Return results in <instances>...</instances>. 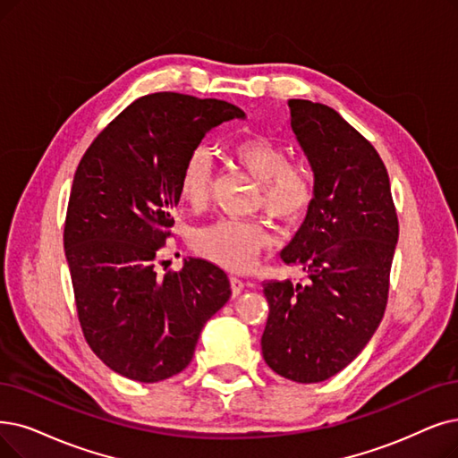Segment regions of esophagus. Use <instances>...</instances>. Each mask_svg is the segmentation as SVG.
Masks as SVG:
<instances>
[{
  "instance_id": "esophagus-1",
  "label": "esophagus",
  "mask_w": 458,
  "mask_h": 458,
  "mask_svg": "<svg viewBox=\"0 0 458 458\" xmlns=\"http://www.w3.org/2000/svg\"><path fill=\"white\" fill-rule=\"evenodd\" d=\"M229 282H231V295H233V297L241 295L242 289H244V282L239 280V278H231Z\"/></svg>"
}]
</instances>
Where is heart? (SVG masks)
I'll return each instance as SVG.
<instances>
[{
    "label": "heart",
    "instance_id": "b5f03b06",
    "mask_svg": "<svg viewBox=\"0 0 458 458\" xmlns=\"http://www.w3.org/2000/svg\"><path fill=\"white\" fill-rule=\"evenodd\" d=\"M233 157L259 182L263 207L285 224H295L306 216L314 200V184L308 173L289 165L282 144L268 137H246L231 144ZM212 186V159L207 150H193L178 178V195L191 208H203ZM270 244L268 231L259 224H242L234 219L195 231L193 248L203 258L231 272L253 268L261 250Z\"/></svg>",
    "mask_w": 458,
    "mask_h": 458
}]
</instances>
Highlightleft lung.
<instances>
[{"label":"left lung","mask_w":458,"mask_h":458,"mask_svg":"<svg viewBox=\"0 0 458 458\" xmlns=\"http://www.w3.org/2000/svg\"><path fill=\"white\" fill-rule=\"evenodd\" d=\"M289 125L314 173V200L282 251L308 284L267 282L261 336L268 367L297 383L344 370L370 342L386 312L398 219L386 165L335 108L289 101Z\"/></svg>","instance_id":"8db88e82"}]
</instances>
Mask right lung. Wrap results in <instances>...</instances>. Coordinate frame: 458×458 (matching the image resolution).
<instances>
[{"mask_svg":"<svg viewBox=\"0 0 458 458\" xmlns=\"http://www.w3.org/2000/svg\"><path fill=\"white\" fill-rule=\"evenodd\" d=\"M239 106L159 91L133 101L91 142L77 169L64 231L82 333L116 374L156 383L193 359L207 321L231 297L227 274L184 259L157 276L174 225L178 178L203 137Z\"/></svg>","mask_w":458,"mask_h":458,"instance_id":"add662e5","label":"right lung"}]
</instances>
